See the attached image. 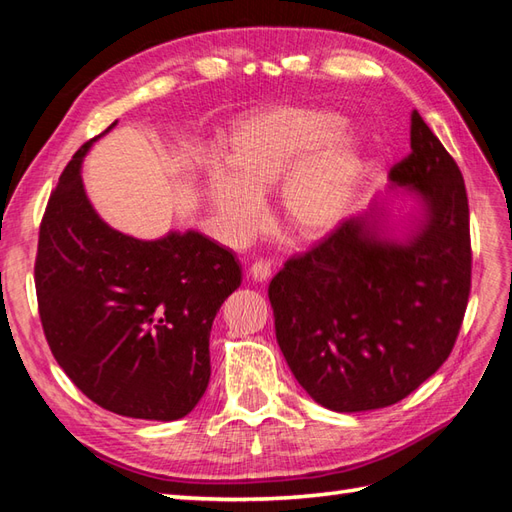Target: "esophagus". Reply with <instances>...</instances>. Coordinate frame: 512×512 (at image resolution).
<instances>
[{
	"label": "esophagus",
	"instance_id": "obj_1",
	"mask_svg": "<svg viewBox=\"0 0 512 512\" xmlns=\"http://www.w3.org/2000/svg\"><path fill=\"white\" fill-rule=\"evenodd\" d=\"M249 276H252L256 282H267L269 280V276H271V265H269V260H265V258H258L256 263L249 267Z\"/></svg>",
	"mask_w": 512,
	"mask_h": 512
}]
</instances>
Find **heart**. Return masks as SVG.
I'll use <instances>...</instances> for the list:
<instances>
[{"mask_svg": "<svg viewBox=\"0 0 512 512\" xmlns=\"http://www.w3.org/2000/svg\"><path fill=\"white\" fill-rule=\"evenodd\" d=\"M342 118L311 107H271L238 120L201 177V195L227 243L243 245L263 221L260 197L278 190V214L300 238L342 221L361 177V146Z\"/></svg>", "mask_w": 512, "mask_h": 512, "instance_id": "obj_1", "label": "heart"}]
</instances>
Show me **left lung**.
<instances>
[{
	"label": "left lung",
	"instance_id": "8db88e82",
	"mask_svg": "<svg viewBox=\"0 0 512 512\" xmlns=\"http://www.w3.org/2000/svg\"><path fill=\"white\" fill-rule=\"evenodd\" d=\"M390 188L420 203L405 238L379 206L289 258L269 285L293 377L333 412L388 407L425 383L456 344L471 291L469 199L458 164L420 113Z\"/></svg>",
	"mask_w": 512,
	"mask_h": 512
}]
</instances>
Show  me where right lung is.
I'll return each instance as SVG.
<instances>
[{
	"mask_svg": "<svg viewBox=\"0 0 512 512\" xmlns=\"http://www.w3.org/2000/svg\"><path fill=\"white\" fill-rule=\"evenodd\" d=\"M105 133L74 153L45 208L39 315L54 359L87 399L166 423L195 410L208 388L212 322L241 287V267L195 230L140 241L102 221L81 164Z\"/></svg>",
	"mask_w": 512,
	"mask_h": 512,
	"instance_id": "add662e5",
	"label": "right lung"
}]
</instances>
